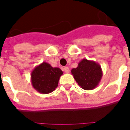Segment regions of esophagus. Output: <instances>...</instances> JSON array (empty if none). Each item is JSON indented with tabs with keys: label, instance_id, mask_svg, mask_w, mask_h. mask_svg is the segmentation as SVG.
I'll return each mask as SVG.
<instances>
[{
	"label": "esophagus",
	"instance_id": "1",
	"mask_svg": "<svg viewBox=\"0 0 130 130\" xmlns=\"http://www.w3.org/2000/svg\"><path fill=\"white\" fill-rule=\"evenodd\" d=\"M63 71H64V72L69 73V68L67 67H65L63 68Z\"/></svg>",
	"mask_w": 130,
	"mask_h": 130
}]
</instances>
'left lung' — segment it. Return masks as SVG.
<instances>
[{
	"mask_svg": "<svg viewBox=\"0 0 130 130\" xmlns=\"http://www.w3.org/2000/svg\"><path fill=\"white\" fill-rule=\"evenodd\" d=\"M71 72L78 85L86 90L97 87L103 76L101 65L85 58L78 63L77 67L72 69Z\"/></svg>",
	"mask_w": 130,
	"mask_h": 130,
	"instance_id": "left-lung-1",
	"label": "left lung"
}]
</instances>
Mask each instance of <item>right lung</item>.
<instances>
[{"label":"right lung","mask_w":130,"mask_h":130,"mask_svg":"<svg viewBox=\"0 0 130 130\" xmlns=\"http://www.w3.org/2000/svg\"><path fill=\"white\" fill-rule=\"evenodd\" d=\"M62 74L61 69L53 67L48 63L43 62L32 71L31 83L38 92L47 94L58 87L59 79Z\"/></svg>","instance_id":"obj_1"}]
</instances>
